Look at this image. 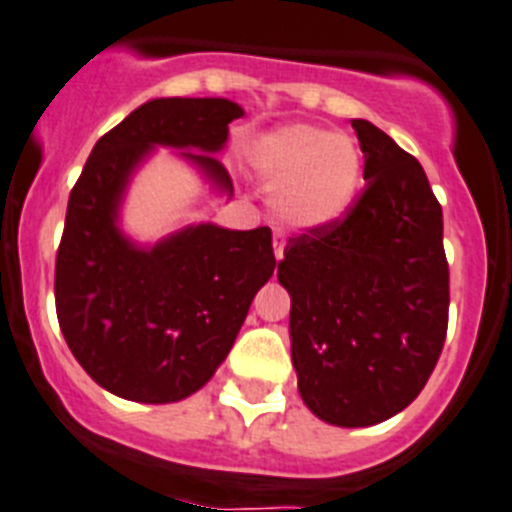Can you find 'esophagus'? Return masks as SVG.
<instances>
[{"label":"esophagus","instance_id":"1","mask_svg":"<svg viewBox=\"0 0 512 512\" xmlns=\"http://www.w3.org/2000/svg\"><path fill=\"white\" fill-rule=\"evenodd\" d=\"M282 256H285V243H282L280 232H277V235H274V259L282 261Z\"/></svg>","mask_w":512,"mask_h":512}]
</instances>
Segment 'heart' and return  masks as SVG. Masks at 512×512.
I'll return each instance as SVG.
<instances>
[{"label": "heart", "instance_id": "obj_1", "mask_svg": "<svg viewBox=\"0 0 512 512\" xmlns=\"http://www.w3.org/2000/svg\"><path fill=\"white\" fill-rule=\"evenodd\" d=\"M253 170L272 188L269 204L282 225L301 232L337 225L356 201L361 151L348 135L293 122L259 135L248 149Z\"/></svg>", "mask_w": 512, "mask_h": 512}]
</instances>
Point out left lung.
<instances>
[{"label": "left lung", "instance_id": "8db88e82", "mask_svg": "<svg viewBox=\"0 0 512 512\" xmlns=\"http://www.w3.org/2000/svg\"><path fill=\"white\" fill-rule=\"evenodd\" d=\"M366 190L337 225L290 238V356L316 418L358 429L413 403L447 335L442 206L424 167L369 120H353Z\"/></svg>", "mask_w": 512, "mask_h": 512}]
</instances>
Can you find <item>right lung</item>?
Wrapping results in <instances>:
<instances>
[{
    "label": "right lung",
    "mask_w": 512,
    "mask_h": 512,
    "mask_svg": "<svg viewBox=\"0 0 512 512\" xmlns=\"http://www.w3.org/2000/svg\"><path fill=\"white\" fill-rule=\"evenodd\" d=\"M230 99H151L96 141L67 201L54 269L59 329L99 387L133 403H177L198 392L230 353L253 295L274 266L272 230L196 222L138 243L122 230L135 172L172 149L232 196L217 154L243 117Z\"/></svg>",
    "instance_id": "1"
}]
</instances>
